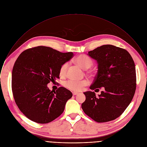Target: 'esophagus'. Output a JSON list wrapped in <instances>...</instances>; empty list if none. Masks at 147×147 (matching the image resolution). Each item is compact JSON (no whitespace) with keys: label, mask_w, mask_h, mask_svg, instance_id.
I'll use <instances>...</instances> for the list:
<instances>
[{"label":"esophagus","mask_w":147,"mask_h":147,"mask_svg":"<svg viewBox=\"0 0 147 147\" xmlns=\"http://www.w3.org/2000/svg\"><path fill=\"white\" fill-rule=\"evenodd\" d=\"M77 94H78V93H77V92H73V95H74V96H75V95H77Z\"/></svg>","instance_id":"obj_1"}]
</instances>
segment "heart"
<instances>
[{
    "label": "heart",
    "instance_id": "obj_1",
    "mask_svg": "<svg viewBox=\"0 0 147 147\" xmlns=\"http://www.w3.org/2000/svg\"><path fill=\"white\" fill-rule=\"evenodd\" d=\"M74 61L77 65H78L81 68L83 69H88L90 68L92 65V60L88 56L83 55L78 56L75 59ZM67 67V63H65L61 66L60 69V74L61 75H65L66 74ZM88 83V81L86 80H83L81 81L70 80L65 83V87L71 91L78 92L82 90L83 87L87 86Z\"/></svg>",
    "mask_w": 147,
    "mask_h": 147
}]
</instances>
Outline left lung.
<instances>
[{
  "mask_svg": "<svg viewBox=\"0 0 147 147\" xmlns=\"http://www.w3.org/2000/svg\"><path fill=\"white\" fill-rule=\"evenodd\" d=\"M96 61L97 74L90 89L104 91L96 96L92 91L84 92L86 100L81 105L84 113L101 123L120 116L131 102L136 88V73L134 60L124 49L105 45L88 52Z\"/></svg>",
  "mask_w": 147,
  "mask_h": 147,
  "instance_id": "obj_1",
  "label": "left lung"
}]
</instances>
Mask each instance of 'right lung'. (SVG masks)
I'll use <instances>...</instances> for the list:
<instances>
[{
  "label": "right lung",
  "mask_w": 147,
  "mask_h": 147,
  "mask_svg": "<svg viewBox=\"0 0 147 147\" xmlns=\"http://www.w3.org/2000/svg\"><path fill=\"white\" fill-rule=\"evenodd\" d=\"M73 55L40 46L27 49L18 57L12 71V91L19 109L29 119L48 123L63 112L72 93L62 87L51 91L47 85L59 78L61 66Z\"/></svg>",
  "instance_id": "obj_1"
}]
</instances>
